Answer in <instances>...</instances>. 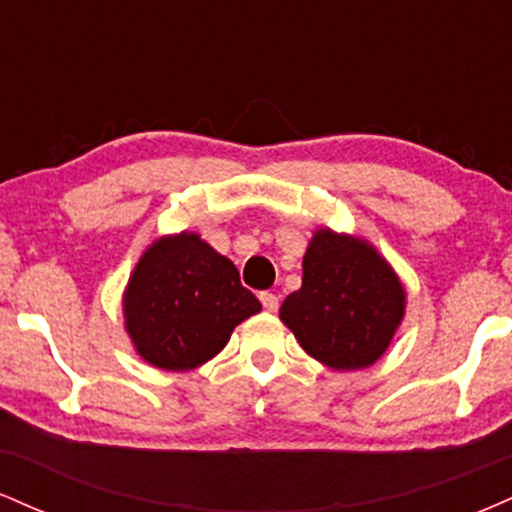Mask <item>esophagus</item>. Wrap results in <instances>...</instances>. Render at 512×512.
Listing matches in <instances>:
<instances>
[{
	"label": "esophagus",
	"mask_w": 512,
	"mask_h": 512,
	"mask_svg": "<svg viewBox=\"0 0 512 512\" xmlns=\"http://www.w3.org/2000/svg\"><path fill=\"white\" fill-rule=\"evenodd\" d=\"M260 301H262L264 310H267V313H274V310L279 308V298H276L274 293H269V291H262L260 293Z\"/></svg>",
	"instance_id": "1"
}]
</instances>
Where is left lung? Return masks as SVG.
<instances>
[{
    "label": "left lung",
    "mask_w": 512,
    "mask_h": 512,
    "mask_svg": "<svg viewBox=\"0 0 512 512\" xmlns=\"http://www.w3.org/2000/svg\"><path fill=\"white\" fill-rule=\"evenodd\" d=\"M407 293L395 269L363 238L315 231L303 255V284L279 317L310 356L334 370L368 368L385 354Z\"/></svg>",
    "instance_id": "8db88e82"
}]
</instances>
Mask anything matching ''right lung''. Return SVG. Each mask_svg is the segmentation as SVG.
Returning a JSON list of instances; mask_svg holds the SVG:
<instances>
[{
  "instance_id": "1",
  "label": "right lung",
  "mask_w": 512,
  "mask_h": 512,
  "mask_svg": "<svg viewBox=\"0 0 512 512\" xmlns=\"http://www.w3.org/2000/svg\"><path fill=\"white\" fill-rule=\"evenodd\" d=\"M137 354L163 370H192L214 358L243 320L262 310L228 257L182 231L151 243L122 298Z\"/></svg>"
}]
</instances>
